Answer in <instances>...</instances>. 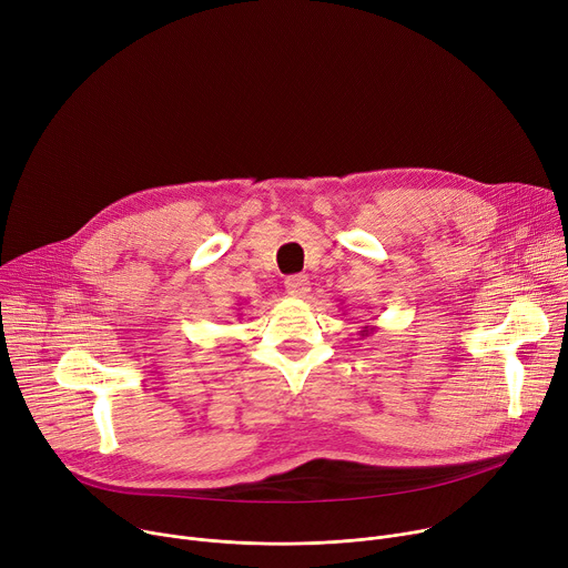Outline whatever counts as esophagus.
I'll return each instance as SVG.
<instances>
[{
	"instance_id": "34e87169",
	"label": "esophagus",
	"mask_w": 568,
	"mask_h": 568,
	"mask_svg": "<svg viewBox=\"0 0 568 568\" xmlns=\"http://www.w3.org/2000/svg\"><path fill=\"white\" fill-rule=\"evenodd\" d=\"M284 286H286V293H288L291 297H306V293L311 291V284H308V280H306L304 275H293V277H288V280L284 282Z\"/></svg>"
}]
</instances>
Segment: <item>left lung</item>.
<instances>
[{
	"label": "left lung",
	"mask_w": 568,
	"mask_h": 568,
	"mask_svg": "<svg viewBox=\"0 0 568 568\" xmlns=\"http://www.w3.org/2000/svg\"><path fill=\"white\" fill-rule=\"evenodd\" d=\"M374 332H376V327H374V325H365V327H361L358 336H361V338H367V336H369V334H374Z\"/></svg>",
	"instance_id": "1"
}]
</instances>
